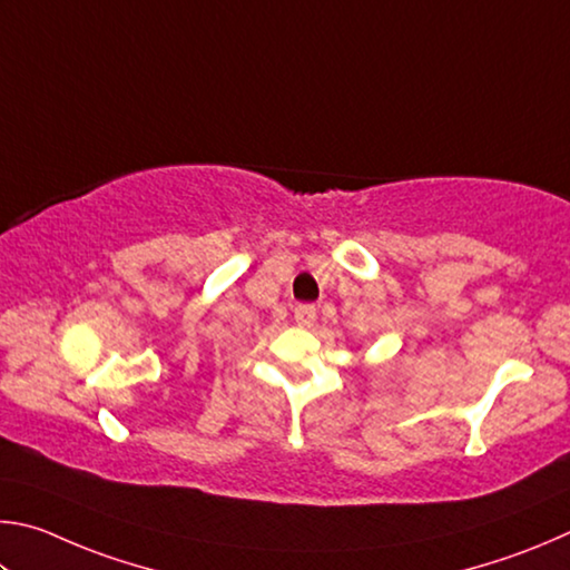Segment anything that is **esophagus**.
<instances>
[{
    "label": "esophagus",
    "mask_w": 570,
    "mask_h": 570,
    "mask_svg": "<svg viewBox=\"0 0 570 570\" xmlns=\"http://www.w3.org/2000/svg\"><path fill=\"white\" fill-rule=\"evenodd\" d=\"M315 321H317L315 305L303 303V305L295 307V323H297V325H301V327H313Z\"/></svg>",
    "instance_id": "1"
}]
</instances>
